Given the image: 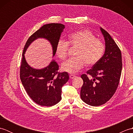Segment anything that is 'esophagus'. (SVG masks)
I'll return each instance as SVG.
<instances>
[{"label": "esophagus", "instance_id": "esophagus-1", "mask_svg": "<svg viewBox=\"0 0 133 133\" xmlns=\"http://www.w3.org/2000/svg\"><path fill=\"white\" fill-rule=\"evenodd\" d=\"M75 77H76V76L74 74H70V79H73V78H74Z\"/></svg>", "mask_w": 133, "mask_h": 133}]
</instances>
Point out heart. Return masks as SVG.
<instances>
[{"instance_id": "obj_1", "label": "heart", "mask_w": 133, "mask_h": 133, "mask_svg": "<svg viewBox=\"0 0 133 133\" xmlns=\"http://www.w3.org/2000/svg\"><path fill=\"white\" fill-rule=\"evenodd\" d=\"M69 44L78 47L75 57L69 58L61 65L63 71L74 74L82 69L85 64L92 66L100 60L104 51V45L88 30L78 31L68 35L67 42L59 40L56 46L55 53L59 58L67 57Z\"/></svg>"}]
</instances>
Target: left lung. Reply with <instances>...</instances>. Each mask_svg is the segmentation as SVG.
Returning <instances> with one entry per match:
<instances>
[{
	"instance_id": "obj_1",
	"label": "left lung",
	"mask_w": 133,
	"mask_h": 133,
	"mask_svg": "<svg viewBox=\"0 0 133 133\" xmlns=\"http://www.w3.org/2000/svg\"><path fill=\"white\" fill-rule=\"evenodd\" d=\"M100 30L105 41V51L102 57L92 69L82 74L83 81L81 98L92 106L106 103L114 94L119 83L122 68L121 50L106 30Z\"/></svg>"
}]
</instances>
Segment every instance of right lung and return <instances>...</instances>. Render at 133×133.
<instances>
[{"label": "right lung", "mask_w": 133, "mask_h": 133, "mask_svg": "<svg viewBox=\"0 0 133 133\" xmlns=\"http://www.w3.org/2000/svg\"><path fill=\"white\" fill-rule=\"evenodd\" d=\"M64 28V25L61 23L44 24L28 39L24 47L20 77L28 95L39 105L52 106L58 103L62 99V87L69 81V76L67 72L58 71L59 66L53 59L43 69L32 68L26 61L25 52L32 42L38 38H44L51 44L54 56L56 44Z\"/></svg>", "instance_id": "obj_1"}]
</instances>
